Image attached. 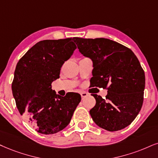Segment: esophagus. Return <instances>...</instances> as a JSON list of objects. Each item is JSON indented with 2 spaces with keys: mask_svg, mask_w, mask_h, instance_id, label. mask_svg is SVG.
Wrapping results in <instances>:
<instances>
[{
  "mask_svg": "<svg viewBox=\"0 0 158 158\" xmlns=\"http://www.w3.org/2000/svg\"><path fill=\"white\" fill-rule=\"evenodd\" d=\"M81 97H82V99H83L84 97L88 96L89 94L87 92H85V91H83V92L81 93Z\"/></svg>",
  "mask_w": 158,
  "mask_h": 158,
  "instance_id": "esophagus-1",
  "label": "esophagus"
}]
</instances>
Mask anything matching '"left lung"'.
Listing matches in <instances>:
<instances>
[{
  "label": "left lung",
  "mask_w": 158,
  "mask_h": 158,
  "mask_svg": "<svg viewBox=\"0 0 158 158\" xmlns=\"http://www.w3.org/2000/svg\"><path fill=\"white\" fill-rule=\"evenodd\" d=\"M79 51L93 61L91 87L108 90L103 99L92 94L96 105L90 110L94 122L108 131L130 125L141 110L145 88V74L130 48L105 38L74 37Z\"/></svg>",
  "instance_id": "1"
}]
</instances>
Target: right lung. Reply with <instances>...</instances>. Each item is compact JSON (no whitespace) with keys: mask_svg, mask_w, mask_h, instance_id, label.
Returning a JSON list of instances; mask_svg holds the SVG:
<instances>
[{"mask_svg":"<svg viewBox=\"0 0 158 158\" xmlns=\"http://www.w3.org/2000/svg\"><path fill=\"white\" fill-rule=\"evenodd\" d=\"M77 47L72 38L40 41L19 60L11 89L19 114L36 131L50 135L61 131L71 120L81 100L77 93L56 94L52 83Z\"/></svg>","mask_w":158,"mask_h":158,"instance_id":"add662e5","label":"right lung"}]
</instances>
